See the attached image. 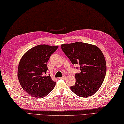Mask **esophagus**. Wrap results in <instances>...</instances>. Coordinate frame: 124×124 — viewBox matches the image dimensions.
Returning a JSON list of instances; mask_svg holds the SVG:
<instances>
[{
    "instance_id": "34e87169",
    "label": "esophagus",
    "mask_w": 124,
    "mask_h": 124,
    "mask_svg": "<svg viewBox=\"0 0 124 124\" xmlns=\"http://www.w3.org/2000/svg\"><path fill=\"white\" fill-rule=\"evenodd\" d=\"M66 78V76H63L62 77L59 78V79H65Z\"/></svg>"
}]
</instances>
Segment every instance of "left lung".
<instances>
[{"mask_svg":"<svg viewBox=\"0 0 124 124\" xmlns=\"http://www.w3.org/2000/svg\"><path fill=\"white\" fill-rule=\"evenodd\" d=\"M61 48L73 65L80 66L81 72L75 74L76 83L70 87L75 94L88 97L98 91L107 71L106 59L97 46L83 42L63 44Z\"/></svg>","mask_w":124,"mask_h":124,"instance_id":"8db88e82","label":"left lung"}]
</instances>
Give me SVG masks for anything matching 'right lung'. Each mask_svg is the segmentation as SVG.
Wrapping results in <instances>:
<instances>
[{
    "label": "right lung",
    "mask_w": 124,
    "mask_h": 124,
    "mask_svg": "<svg viewBox=\"0 0 124 124\" xmlns=\"http://www.w3.org/2000/svg\"><path fill=\"white\" fill-rule=\"evenodd\" d=\"M58 46L38 45L22 56L17 70L20 83L25 91L35 98H43L54 88L56 82L50 75L44 76L48 70L46 63Z\"/></svg>",
    "instance_id": "1"
}]
</instances>
